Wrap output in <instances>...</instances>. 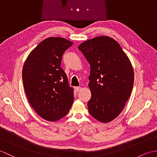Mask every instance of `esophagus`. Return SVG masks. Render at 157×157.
Instances as JSON below:
<instances>
[{"instance_id":"esophagus-1","label":"esophagus","mask_w":157,"mask_h":157,"mask_svg":"<svg viewBox=\"0 0 157 157\" xmlns=\"http://www.w3.org/2000/svg\"><path fill=\"white\" fill-rule=\"evenodd\" d=\"M75 90L76 92H79V91L81 90L82 88H81V87H75Z\"/></svg>"}]
</instances>
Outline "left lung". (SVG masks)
<instances>
[{
    "instance_id": "obj_1",
    "label": "left lung",
    "mask_w": 157,
    "mask_h": 157,
    "mask_svg": "<svg viewBox=\"0 0 157 157\" xmlns=\"http://www.w3.org/2000/svg\"><path fill=\"white\" fill-rule=\"evenodd\" d=\"M78 48L90 65V114L101 122L111 121L121 113L132 93V63L119 43L109 36L88 40Z\"/></svg>"
}]
</instances>
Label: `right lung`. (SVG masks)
<instances>
[{"label": "right lung", "mask_w": 157, "mask_h": 157, "mask_svg": "<svg viewBox=\"0 0 157 157\" xmlns=\"http://www.w3.org/2000/svg\"><path fill=\"white\" fill-rule=\"evenodd\" d=\"M73 42L60 37L42 41L26 59L22 71L28 101L44 119L56 121L69 113L74 96L61 67L63 53Z\"/></svg>", "instance_id": "1"}]
</instances>
